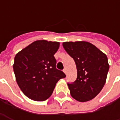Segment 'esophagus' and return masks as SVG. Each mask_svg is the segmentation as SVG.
Segmentation results:
<instances>
[{
    "label": "esophagus",
    "mask_w": 120,
    "mask_h": 120,
    "mask_svg": "<svg viewBox=\"0 0 120 120\" xmlns=\"http://www.w3.org/2000/svg\"><path fill=\"white\" fill-rule=\"evenodd\" d=\"M63 72H64V73H65L67 75V69H66V68H65V69H63Z\"/></svg>",
    "instance_id": "34e87169"
}]
</instances>
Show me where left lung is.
<instances>
[{"instance_id": "1", "label": "left lung", "mask_w": 120, "mask_h": 120, "mask_svg": "<svg viewBox=\"0 0 120 120\" xmlns=\"http://www.w3.org/2000/svg\"><path fill=\"white\" fill-rule=\"evenodd\" d=\"M63 47L74 59L77 70L76 80L67 83L71 96L81 102L94 98L105 83L109 68L107 56L86 41L64 42Z\"/></svg>"}]
</instances>
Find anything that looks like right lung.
I'll return each instance as SVG.
<instances>
[{"label": "right lung", "instance_id": "obj_1", "mask_svg": "<svg viewBox=\"0 0 120 120\" xmlns=\"http://www.w3.org/2000/svg\"><path fill=\"white\" fill-rule=\"evenodd\" d=\"M59 42L39 40L17 53L13 65L17 84L34 101H45L53 94L56 83L65 74L56 68L54 57Z\"/></svg>", "mask_w": 120, "mask_h": 120}]
</instances>
